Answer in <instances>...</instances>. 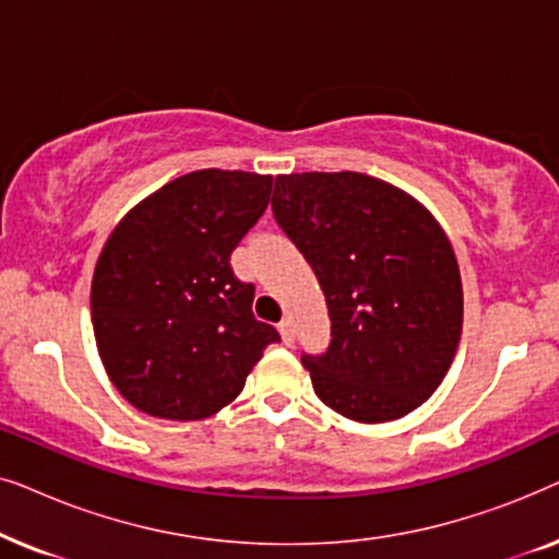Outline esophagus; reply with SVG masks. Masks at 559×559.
<instances>
[{
  "instance_id": "1",
  "label": "esophagus",
  "mask_w": 559,
  "mask_h": 559,
  "mask_svg": "<svg viewBox=\"0 0 559 559\" xmlns=\"http://www.w3.org/2000/svg\"><path fill=\"white\" fill-rule=\"evenodd\" d=\"M280 335H282V343H285V346H293L295 343V323L289 318H285L280 323Z\"/></svg>"
}]
</instances>
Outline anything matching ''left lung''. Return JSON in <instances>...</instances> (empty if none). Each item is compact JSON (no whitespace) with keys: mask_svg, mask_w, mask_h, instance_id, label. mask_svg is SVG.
Instances as JSON below:
<instances>
[{"mask_svg":"<svg viewBox=\"0 0 559 559\" xmlns=\"http://www.w3.org/2000/svg\"><path fill=\"white\" fill-rule=\"evenodd\" d=\"M272 213L328 302L331 343L302 354L320 402L389 423L430 400L463 328L461 272L430 211L371 175L300 173L274 180Z\"/></svg>","mask_w":559,"mask_h":559,"instance_id":"left-lung-1","label":"left lung"}]
</instances>
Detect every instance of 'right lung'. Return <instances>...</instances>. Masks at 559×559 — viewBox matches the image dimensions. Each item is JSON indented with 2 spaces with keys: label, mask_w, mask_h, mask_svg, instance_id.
Masks as SVG:
<instances>
[{
  "label": "right lung",
  "mask_w": 559,
  "mask_h": 559,
  "mask_svg": "<svg viewBox=\"0 0 559 559\" xmlns=\"http://www.w3.org/2000/svg\"><path fill=\"white\" fill-rule=\"evenodd\" d=\"M272 175L195 170L134 205L104 243L91 320L104 369L129 404L163 419H203L234 402L270 343L254 285L231 251L262 218Z\"/></svg>",
  "instance_id": "obj_1"
}]
</instances>
